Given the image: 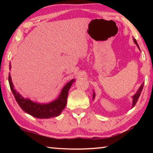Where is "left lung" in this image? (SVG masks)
<instances>
[{"label": "left lung", "instance_id": "1", "mask_svg": "<svg viewBox=\"0 0 153 153\" xmlns=\"http://www.w3.org/2000/svg\"><path fill=\"white\" fill-rule=\"evenodd\" d=\"M134 43L136 44V46H138V48H139V50H140V48H139V46L138 45V43H137L136 40L134 39ZM144 84V82L142 83V84L140 85V88H138V90H137V92H136V94L132 96V105H131V108H133L134 106H135L136 103L137 102V101H138V99L139 98L140 96V94H141V92H142V89H143ZM94 98H95V93H94V91H93V97H92L93 100H94Z\"/></svg>", "mask_w": 153, "mask_h": 153}]
</instances>
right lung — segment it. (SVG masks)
Masks as SVG:
<instances>
[{
  "instance_id": "obj_1",
  "label": "right lung",
  "mask_w": 153,
  "mask_h": 153,
  "mask_svg": "<svg viewBox=\"0 0 153 153\" xmlns=\"http://www.w3.org/2000/svg\"><path fill=\"white\" fill-rule=\"evenodd\" d=\"M11 69V65L9 64V69ZM76 79H73L67 82L63 86L60 94L57 98L48 103H39L30 100V98H24L15 88L12 82L11 74L9 75V82L10 88L14 95L18 105L23 111L38 119H48L60 115L67 104V98L69 90Z\"/></svg>"
}]
</instances>
